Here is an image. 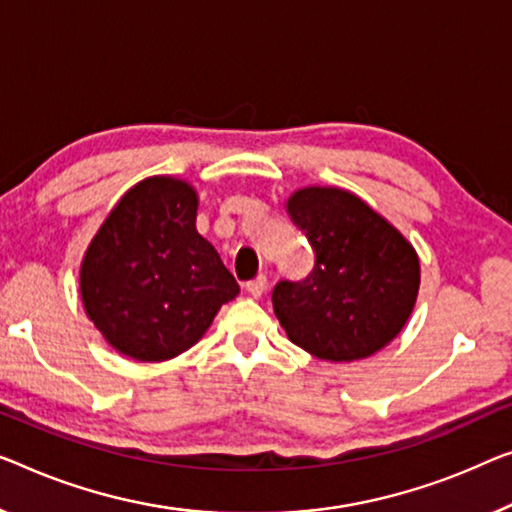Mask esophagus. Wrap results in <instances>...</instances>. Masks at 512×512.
<instances>
[{"label": "esophagus", "mask_w": 512, "mask_h": 512, "mask_svg": "<svg viewBox=\"0 0 512 512\" xmlns=\"http://www.w3.org/2000/svg\"><path fill=\"white\" fill-rule=\"evenodd\" d=\"M246 292L253 296V299H259L266 292V276H257L255 280L246 282Z\"/></svg>", "instance_id": "esophagus-1"}]
</instances>
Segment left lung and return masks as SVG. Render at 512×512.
I'll return each instance as SVG.
<instances>
[{
  "mask_svg": "<svg viewBox=\"0 0 512 512\" xmlns=\"http://www.w3.org/2000/svg\"><path fill=\"white\" fill-rule=\"evenodd\" d=\"M285 209L315 250L308 278L282 280L273 289V312L287 338L331 363L377 354L402 331L416 305V248L345 188H299Z\"/></svg>",
  "mask_w": 512,
  "mask_h": 512,
  "instance_id": "1",
  "label": "left lung"
}]
</instances>
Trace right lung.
I'll list each match as a JSON object with an SVG mask.
<instances>
[{
  "label": "right lung",
  "mask_w": 512,
  "mask_h": 512,
  "mask_svg": "<svg viewBox=\"0 0 512 512\" xmlns=\"http://www.w3.org/2000/svg\"><path fill=\"white\" fill-rule=\"evenodd\" d=\"M200 197L186 179L137 181L82 255L80 296L114 352L163 363L197 345L239 285L197 232Z\"/></svg>",
  "instance_id": "right-lung-1"
}]
</instances>
